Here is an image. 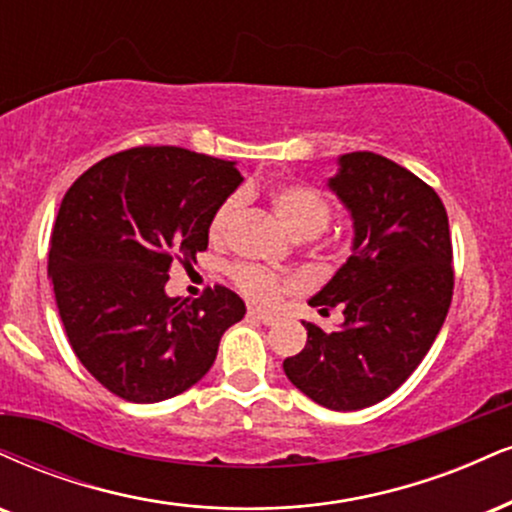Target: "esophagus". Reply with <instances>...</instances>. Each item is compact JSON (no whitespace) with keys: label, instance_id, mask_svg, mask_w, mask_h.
<instances>
[{"label":"esophagus","instance_id":"obj_1","mask_svg":"<svg viewBox=\"0 0 512 512\" xmlns=\"http://www.w3.org/2000/svg\"><path fill=\"white\" fill-rule=\"evenodd\" d=\"M248 315L252 319H257V322H262L264 326H274L276 322H279V317L272 315V312H264V310H255V307H250Z\"/></svg>","mask_w":512,"mask_h":512}]
</instances>
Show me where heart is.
<instances>
[{
    "instance_id": "b5f03b06",
    "label": "heart",
    "mask_w": 512,
    "mask_h": 512,
    "mask_svg": "<svg viewBox=\"0 0 512 512\" xmlns=\"http://www.w3.org/2000/svg\"><path fill=\"white\" fill-rule=\"evenodd\" d=\"M269 205L281 224L293 233L295 238H315L322 233L331 221V202L317 188L303 186V183H281L267 193ZM238 209V197H226L221 205L214 209L209 219V238L224 240L229 233L231 219ZM233 283L240 293L248 295L255 303H276L293 288L288 276H281L272 269L257 267V264H233L229 269Z\"/></svg>"
}]
</instances>
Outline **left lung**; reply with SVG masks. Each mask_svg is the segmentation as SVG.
I'll return each instance as SVG.
<instances>
[{
  "label": "left lung",
  "instance_id": "8db88e82",
  "mask_svg": "<svg viewBox=\"0 0 512 512\" xmlns=\"http://www.w3.org/2000/svg\"><path fill=\"white\" fill-rule=\"evenodd\" d=\"M329 188L353 219V255L310 300L343 307L334 331L303 322L307 343L283 360L295 389L329 410L379 403L415 372L453 298L448 214L432 186L374 152L338 157Z\"/></svg>",
  "mask_w": 512,
  "mask_h": 512
}]
</instances>
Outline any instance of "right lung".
<instances>
[{
	"mask_svg": "<svg viewBox=\"0 0 512 512\" xmlns=\"http://www.w3.org/2000/svg\"><path fill=\"white\" fill-rule=\"evenodd\" d=\"M236 164L183 147H131L90 166L61 200L49 279L73 353L104 389L159 403L197 384L245 303L226 286L193 303L164 291L176 262L207 250Z\"/></svg>",
	"mask_w": 512,
	"mask_h": 512,
	"instance_id": "right-lung-1",
	"label": "right lung"
}]
</instances>
